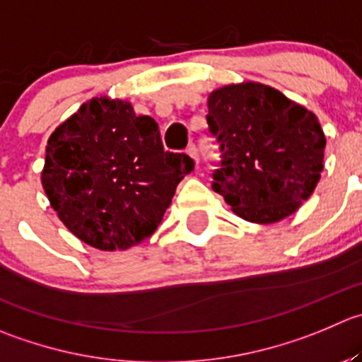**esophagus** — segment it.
<instances>
[{"mask_svg":"<svg viewBox=\"0 0 362 362\" xmlns=\"http://www.w3.org/2000/svg\"><path fill=\"white\" fill-rule=\"evenodd\" d=\"M187 156L191 157L192 160H194V164L199 163V156H198V148H196V145H189L187 146Z\"/></svg>","mask_w":362,"mask_h":362,"instance_id":"34e87169","label":"esophagus"}]
</instances>
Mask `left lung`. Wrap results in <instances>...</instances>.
<instances>
[{
  "label": "left lung",
  "mask_w": 362,
  "mask_h": 362,
  "mask_svg": "<svg viewBox=\"0 0 362 362\" xmlns=\"http://www.w3.org/2000/svg\"><path fill=\"white\" fill-rule=\"evenodd\" d=\"M206 106L209 131L221 150L214 191L249 223H278L299 210L324 170L318 118L255 81L217 88Z\"/></svg>",
  "instance_id": "obj_1"
}]
</instances>
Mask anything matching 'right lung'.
I'll return each instance as SVG.
<instances>
[{"mask_svg": "<svg viewBox=\"0 0 362 362\" xmlns=\"http://www.w3.org/2000/svg\"><path fill=\"white\" fill-rule=\"evenodd\" d=\"M192 168L185 153L164 152L153 118L104 95L84 103L49 136L42 187L79 240L124 251L157 230Z\"/></svg>", "mask_w": 362, "mask_h": 362, "instance_id": "right-lung-1", "label": "right lung"}]
</instances>
